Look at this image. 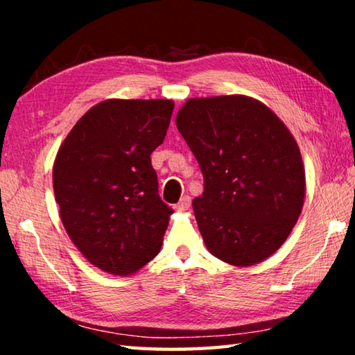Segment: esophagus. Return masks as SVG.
<instances>
[{"label":"esophagus","mask_w":355,"mask_h":355,"mask_svg":"<svg viewBox=\"0 0 355 355\" xmlns=\"http://www.w3.org/2000/svg\"><path fill=\"white\" fill-rule=\"evenodd\" d=\"M173 208H175V211H186V209H189L191 208V197L189 196L182 197V200H180Z\"/></svg>","instance_id":"34e87169"}]
</instances>
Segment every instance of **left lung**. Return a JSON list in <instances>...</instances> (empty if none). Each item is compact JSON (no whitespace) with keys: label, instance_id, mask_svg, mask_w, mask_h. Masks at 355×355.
I'll return each mask as SVG.
<instances>
[{"label":"left lung","instance_id":"1","mask_svg":"<svg viewBox=\"0 0 355 355\" xmlns=\"http://www.w3.org/2000/svg\"><path fill=\"white\" fill-rule=\"evenodd\" d=\"M177 128L203 175L192 209L208 250L235 266L272 255L305 197L302 156L284 122L258 100L224 95L186 101Z\"/></svg>","mask_w":355,"mask_h":355}]
</instances>
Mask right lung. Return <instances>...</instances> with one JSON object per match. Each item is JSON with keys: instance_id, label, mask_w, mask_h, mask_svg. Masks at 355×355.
<instances>
[{"instance_id": "right-lung-1", "label": "right lung", "mask_w": 355, "mask_h": 355, "mask_svg": "<svg viewBox=\"0 0 355 355\" xmlns=\"http://www.w3.org/2000/svg\"><path fill=\"white\" fill-rule=\"evenodd\" d=\"M171 100H106L78 120L59 148L53 188L62 224L95 266L114 275L156 257L173 209L161 200L153 150Z\"/></svg>"}]
</instances>
